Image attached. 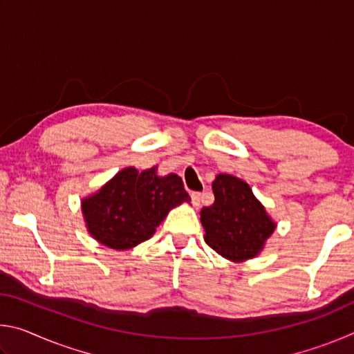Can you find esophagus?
Wrapping results in <instances>:
<instances>
[{"mask_svg": "<svg viewBox=\"0 0 354 354\" xmlns=\"http://www.w3.org/2000/svg\"><path fill=\"white\" fill-rule=\"evenodd\" d=\"M190 198H192V205L196 206V207L200 206V201H201V194H200V192H192Z\"/></svg>", "mask_w": 354, "mask_h": 354, "instance_id": "obj_1", "label": "esophagus"}]
</instances>
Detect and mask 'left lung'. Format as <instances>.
Instances as JSON below:
<instances>
[{
    "label": "left lung",
    "instance_id": "left-lung-1",
    "mask_svg": "<svg viewBox=\"0 0 354 354\" xmlns=\"http://www.w3.org/2000/svg\"><path fill=\"white\" fill-rule=\"evenodd\" d=\"M214 205L201 209L205 241L220 256L243 262L262 251L277 223L253 195L250 185L232 175L215 176Z\"/></svg>",
    "mask_w": 354,
    "mask_h": 354
}]
</instances>
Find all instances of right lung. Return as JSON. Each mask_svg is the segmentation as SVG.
I'll return each mask as SVG.
<instances>
[{"instance_id":"1","label":"right lung","mask_w":354,"mask_h":354,"mask_svg":"<svg viewBox=\"0 0 354 354\" xmlns=\"http://www.w3.org/2000/svg\"><path fill=\"white\" fill-rule=\"evenodd\" d=\"M190 196L175 173L156 175V167L118 171L97 194L81 203L87 231L113 250H129L148 241L162 220Z\"/></svg>"}]
</instances>
